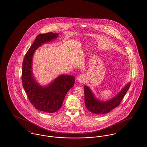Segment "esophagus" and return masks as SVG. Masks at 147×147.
<instances>
[{
    "label": "esophagus",
    "instance_id": "1",
    "mask_svg": "<svg viewBox=\"0 0 147 147\" xmlns=\"http://www.w3.org/2000/svg\"><path fill=\"white\" fill-rule=\"evenodd\" d=\"M77 79V80L79 82L82 83L84 82V80H85V75H84V74H80V75L78 76Z\"/></svg>",
    "mask_w": 147,
    "mask_h": 147
}]
</instances>
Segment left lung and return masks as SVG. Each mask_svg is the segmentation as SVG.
I'll use <instances>...</instances> for the list:
<instances>
[{
  "label": "left lung",
  "instance_id": "1",
  "mask_svg": "<svg viewBox=\"0 0 147 147\" xmlns=\"http://www.w3.org/2000/svg\"><path fill=\"white\" fill-rule=\"evenodd\" d=\"M130 83L126 85L122 88L121 92L119 93L113 99L107 101H100L98 100L93 96L91 90L88 86H84L85 104L86 109L91 113L95 114L107 113L111 111L120 105L122 99L125 96L126 92L129 88Z\"/></svg>",
  "mask_w": 147,
  "mask_h": 147
}]
</instances>
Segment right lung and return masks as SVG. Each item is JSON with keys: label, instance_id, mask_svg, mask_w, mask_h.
Masks as SVG:
<instances>
[{"label": "right lung", "instance_id": "1", "mask_svg": "<svg viewBox=\"0 0 147 147\" xmlns=\"http://www.w3.org/2000/svg\"><path fill=\"white\" fill-rule=\"evenodd\" d=\"M58 35L59 34L52 32L38 34L26 54L22 63L21 80L29 100L36 109L49 113L56 112L62 107L67 93L74 85L75 77L60 76L48 86L43 88L34 79L32 62L34 51L38 47L57 38Z\"/></svg>", "mask_w": 147, "mask_h": 147}]
</instances>
